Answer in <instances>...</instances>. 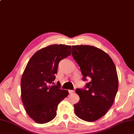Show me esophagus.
Here are the masks:
<instances>
[{
	"instance_id": "1",
	"label": "esophagus",
	"mask_w": 134,
	"mask_h": 134,
	"mask_svg": "<svg viewBox=\"0 0 134 134\" xmlns=\"http://www.w3.org/2000/svg\"><path fill=\"white\" fill-rule=\"evenodd\" d=\"M68 92H69V93H73L74 92V90H68Z\"/></svg>"
}]
</instances>
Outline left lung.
I'll use <instances>...</instances> for the list:
<instances>
[{
    "label": "left lung",
    "instance_id": "obj_1",
    "mask_svg": "<svg viewBox=\"0 0 134 134\" xmlns=\"http://www.w3.org/2000/svg\"><path fill=\"white\" fill-rule=\"evenodd\" d=\"M71 54L82 80H91L84 89L76 90L80 100L74 105V112L80 119L94 122L105 115L115 100L118 89L116 67L108 54L94 46L74 45Z\"/></svg>",
    "mask_w": 134,
    "mask_h": 134
}]
</instances>
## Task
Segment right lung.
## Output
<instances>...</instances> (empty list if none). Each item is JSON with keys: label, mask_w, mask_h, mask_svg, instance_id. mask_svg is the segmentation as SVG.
<instances>
[{"label": "right lung", "mask_w": 134, "mask_h": 134, "mask_svg": "<svg viewBox=\"0 0 134 134\" xmlns=\"http://www.w3.org/2000/svg\"><path fill=\"white\" fill-rule=\"evenodd\" d=\"M71 53L70 45H51L36 52L25 67L21 80V100L26 113L37 123L53 120L58 105L69 94L54 81L60 61Z\"/></svg>", "instance_id": "1"}]
</instances>
